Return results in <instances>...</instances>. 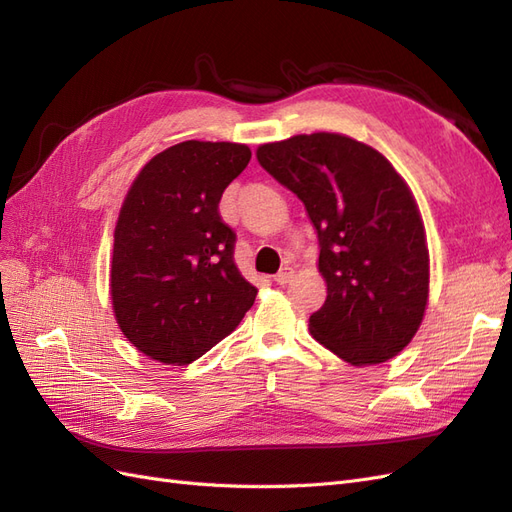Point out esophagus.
<instances>
[{"label":"esophagus","instance_id":"obj_1","mask_svg":"<svg viewBox=\"0 0 512 512\" xmlns=\"http://www.w3.org/2000/svg\"><path fill=\"white\" fill-rule=\"evenodd\" d=\"M292 275H294V269L292 267H282L280 271H277L275 275H273V280L280 284V286H284V284H288L290 280H292Z\"/></svg>","mask_w":512,"mask_h":512}]
</instances>
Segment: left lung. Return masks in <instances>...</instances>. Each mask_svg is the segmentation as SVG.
Masks as SVG:
<instances>
[{
  "label": "left lung",
  "mask_w": 512,
  "mask_h": 512,
  "mask_svg": "<svg viewBox=\"0 0 512 512\" xmlns=\"http://www.w3.org/2000/svg\"><path fill=\"white\" fill-rule=\"evenodd\" d=\"M260 166L301 198L318 232L327 301L309 333L352 365L404 350L429 299V250L408 183L380 151L337 132L256 149Z\"/></svg>",
  "instance_id": "8db88e82"
}]
</instances>
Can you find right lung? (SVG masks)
I'll use <instances>...</instances> for the list:
<instances>
[{
    "mask_svg": "<svg viewBox=\"0 0 512 512\" xmlns=\"http://www.w3.org/2000/svg\"><path fill=\"white\" fill-rule=\"evenodd\" d=\"M250 158L241 143L183 141L153 156L123 198L108 288L121 333L153 361H196L254 305L218 211Z\"/></svg>",
    "mask_w": 512,
    "mask_h": 512,
    "instance_id": "add662e5",
    "label": "right lung"
}]
</instances>
